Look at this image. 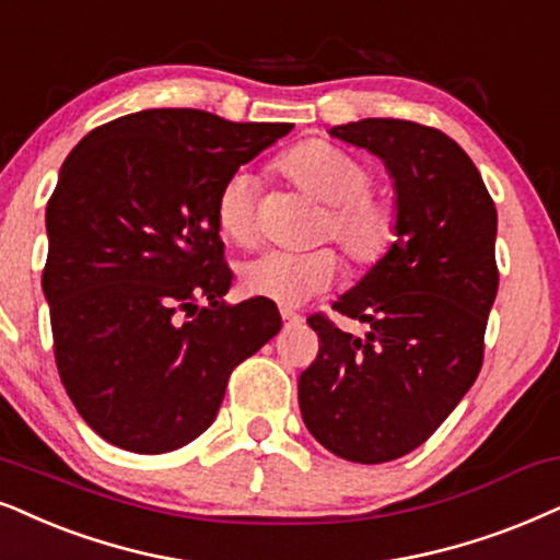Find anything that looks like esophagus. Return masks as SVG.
Listing matches in <instances>:
<instances>
[{
	"label": "esophagus",
	"instance_id": "obj_1",
	"mask_svg": "<svg viewBox=\"0 0 560 560\" xmlns=\"http://www.w3.org/2000/svg\"><path fill=\"white\" fill-rule=\"evenodd\" d=\"M281 320H284V328H296L302 323V317L292 313V310H281Z\"/></svg>",
	"mask_w": 560,
	"mask_h": 560
}]
</instances>
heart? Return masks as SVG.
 <instances>
[{
	"mask_svg": "<svg viewBox=\"0 0 560 560\" xmlns=\"http://www.w3.org/2000/svg\"><path fill=\"white\" fill-rule=\"evenodd\" d=\"M276 170L304 196L325 203L315 237L338 243L353 268L370 271L390 256L400 235V209L390 190L372 183L370 162L328 139H304L276 160ZM217 224L232 243H256L250 175L235 173L224 180L217 196ZM338 273L341 258L323 245L304 253H260L243 266L240 281L247 294L292 307L325 292Z\"/></svg>",
	"mask_w": 560,
	"mask_h": 560,
	"instance_id": "1",
	"label": "heart"
}]
</instances>
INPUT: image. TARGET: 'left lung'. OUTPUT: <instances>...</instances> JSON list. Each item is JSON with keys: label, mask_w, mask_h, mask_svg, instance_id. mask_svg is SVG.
<instances>
[{"label": "left lung", "mask_w": 560, "mask_h": 560, "mask_svg": "<svg viewBox=\"0 0 560 560\" xmlns=\"http://www.w3.org/2000/svg\"><path fill=\"white\" fill-rule=\"evenodd\" d=\"M330 133L385 160L400 235L332 302L366 323L364 338L307 317L320 351L300 377V410L332 455L377 465L421 447L478 377L499 289L497 207L472 160L439 129L364 118Z\"/></svg>", "instance_id": "obj_1"}]
</instances>
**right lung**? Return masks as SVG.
Wrapping results in <instances>:
<instances>
[{"label":"right lung","instance_id":"1","mask_svg":"<svg viewBox=\"0 0 560 560\" xmlns=\"http://www.w3.org/2000/svg\"><path fill=\"white\" fill-rule=\"evenodd\" d=\"M289 131L152 108L97 126L63 160L44 294L61 385L105 442L186 447L217 419L232 370L279 332L266 296L224 302L217 196Z\"/></svg>","mask_w":560,"mask_h":560}]
</instances>
